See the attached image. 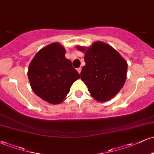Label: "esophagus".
<instances>
[{
	"label": "esophagus",
	"mask_w": 154,
	"mask_h": 154,
	"mask_svg": "<svg viewBox=\"0 0 154 154\" xmlns=\"http://www.w3.org/2000/svg\"><path fill=\"white\" fill-rule=\"evenodd\" d=\"M77 72H79V74H80V72H81V70H82V68H81V67H79V68H77Z\"/></svg>",
	"instance_id": "obj_1"
}]
</instances>
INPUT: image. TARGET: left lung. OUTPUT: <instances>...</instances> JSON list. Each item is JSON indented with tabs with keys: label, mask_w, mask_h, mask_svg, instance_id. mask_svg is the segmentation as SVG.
<instances>
[{
	"label": "left lung",
	"mask_w": 154,
	"mask_h": 154,
	"mask_svg": "<svg viewBox=\"0 0 154 154\" xmlns=\"http://www.w3.org/2000/svg\"><path fill=\"white\" fill-rule=\"evenodd\" d=\"M85 51V66L80 78L93 98L100 102L110 100L119 93L126 80L128 63L115 49L103 42H95Z\"/></svg>",
	"instance_id": "left-lung-1"
}]
</instances>
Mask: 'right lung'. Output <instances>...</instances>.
<instances>
[{
    "label": "right lung",
    "instance_id": "right-lung-1",
    "mask_svg": "<svg viewBox=\"0 0 154 154\" xmlns=\"http://www.w3.org/2000/svg\"><path fill=\"white\" fill-rule=\"evenodd\" d=\"M65 53L59 43H51L37 53L28 69L32 91L50 103H61L73 82L80 77Z\"/></svg>",
    "mask_w": 154,
    "mask_h": 154
}]
</instances>
